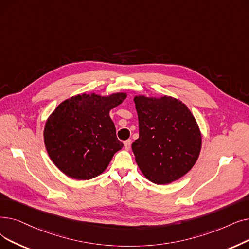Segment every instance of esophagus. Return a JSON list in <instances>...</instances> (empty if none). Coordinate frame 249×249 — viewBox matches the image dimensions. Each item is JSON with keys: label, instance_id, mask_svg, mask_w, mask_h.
<instances>
[{"label": "esophagus", "instance_id": "1", "mask_svg": "<svg viewBox=\"0 0 249 249\" xmlns=\"http://www.w3.org/2000/svg\"><path fill=\"white\" fill-rule=\"evenodd\" d=\"M130 146H131V139H127V140H125L124 142V147H125V149H129L130 148Z\"/></svg>", "mask_w": 249, "mask_h": 249}]
</instances>
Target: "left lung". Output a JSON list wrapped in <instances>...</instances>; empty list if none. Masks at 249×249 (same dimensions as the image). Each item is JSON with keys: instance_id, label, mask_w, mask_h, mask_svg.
<instances>
[{"instance_id": "1", "label": "left lung", "mask_w": 249, "mask_h": 249, "mask_svg": "<svg viewBox=\"0 0 249 249\" xmlns=\"http://www.w3.org/2000/svg\"><path fill=\"white\" fill-rule=\"evenodd\" d=\"M139 137L132 143L142 174L156 184H168L184 176L196 163L201 133L185 104L164 95L134 98Z\"/></svg>"}]
</instances>
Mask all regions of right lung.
I'll return each instance as SVG.
<instances>
[{
  "label": "right lung",
  "instance_id": "1",
  "mask_svg": "<svg viewBox=\"0 0 249 249\" xmlns=\"http://www.w3.org/2000/svg\"><path fill=\"white\" fill-rule=\"evenodd\" d=\"M127 94L82 93L62 102L46 122L45 145L57 168L77 180L101 175L123 143L116 136L110 111Z\"/></svg>",
  "mask_w": 249,
  "mask_h": 249
}]
</instances>
